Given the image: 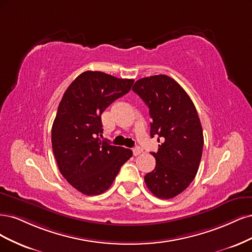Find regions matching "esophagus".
<instances>
[{
    "mask_svg": "<svg viewBox=\"0 0 252 252\" xmlns=\"http://www.w3.org/2000/svg\"><path fill=\"white\" fill-rule=\"evenodd\" d=\"M141 153H142V149H141L140 147H136V148H134V149H133V154H134V156L140 155Z\"/></svg>",
    "mask_w": 252,
    "mask_h": 252,
    "instance_id": "34e87169",
    "label": "esophagus"
}]
</instances>
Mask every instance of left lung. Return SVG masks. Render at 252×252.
<instances>
[{"label": "left lung", "instance_id": "8db88e82", "mask_svg": "<svg viewBox=\"0 0 252 252\" xmlns=\"http://www.w3.org/2000/svg\"><path fill=\"white\" fill-rule=\"evenodd\" d=\"M132 90L150 109L151 137H158V152L152 153L156 167L144 176L153 194L172 199L189 188L202 157V126L190 97L167 75L144 77Z\"/></svg>", "mask_w": 252, "mask_h": 252}]
</instances>
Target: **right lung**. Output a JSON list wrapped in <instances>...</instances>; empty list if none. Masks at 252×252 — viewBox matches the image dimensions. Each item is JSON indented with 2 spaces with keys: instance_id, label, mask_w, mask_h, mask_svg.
Returning <instances> with one entry per match:
<instances>
[{
  "instance_id": "1",
  "label": "right lung",
  "mask_w": 252,
  "mask_h": 252,
  "mask_svg": "<svg viewBox=\"0 0 252 252\" xmlns=\"http://www.w3.org/2000/svg\"><path fill=\"white\" fill-rule=\"evenodd\" d=\"M133 84L134 79L86 71L73 80L60 102L51 131L54 157L64 179L87 196L109 189L133 155L98 137L103 131L102 112Z\"/></svg>"
}]
</instances>
